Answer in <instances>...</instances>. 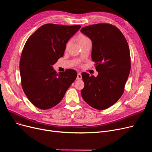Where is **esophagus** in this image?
<instances>
[{"label":"esophagus","mask_w":152,"mask_h":152,"mask_svg":"<svg viewBox=\"0 0 152 152\" xmlns=\"http://www.w3.org/2000/svg\"><path fill=\"white\" fill-rule=\"evenodd\" d=\"M82 79V75L80 73H78L77 75V79Z\"/></svg>","instance_id":"esophagus-1"}]
</instances>
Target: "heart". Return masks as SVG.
Listing matches in <instances>:
<instances>
[{
  "label": "heart",
  "mask_w": 152,
  "mask_h": 152,
  "mask_svg": "<svg viewBox=\"0 0 152 152\" xmlns=\"http://www.w3.org/2000/svg\"><path fill=\"white\" fill-rule=\"evenodd\" d=\"M78 41H79V44H83L85 42H87V41H90V39H89V37H87V36H86L85 35H83V34H80L79 36H78ZM69 45V43L67 44V47Z\"/></svg>",
  "instance_id": "b5f03b06"
}]
</instances>
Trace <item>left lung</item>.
<instances>
[{
	"label": "left lung",
	"instance_id": "8db88e82",
	"mask_svg": "<svg viewBox=\"0 0 152 152\" xmlns=\"http://www.w3.org/2000/svg\"><path fill=\"white\" fill-rule=\"evenodd\" d=\"M81 32L92 44V60L98 72L97 77L82 73L84 101L97 110H105L121 97L131 70L128 44L121 31L107 23L83 28Z\"/></svg>",
	"mask_w": 152,
	"mask_h": 152
}]
</instances>
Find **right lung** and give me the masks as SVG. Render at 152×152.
I'll return each mask as SVG.
<instances>
[{"label":"right lung","instance_id":"add662e5","mask_svg":"<svg viewBox=\"0 0 152 152\" xmlns=\"http://www.w3.org/2000/svg\"><path fill=\"white\" fill-rule=\"evenodd\" d=\"M80 28L45 24L27 40L20 58L21 85L37 108L47 110L57 105L75 81V70L68 69L57 74L53 65L63 57L66 43Z\"/></svg>","mask_w":152,"mask_h":152}]
</instances>
